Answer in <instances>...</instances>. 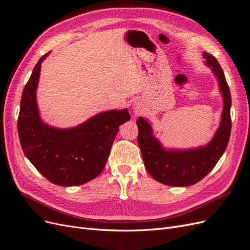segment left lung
Masks as SVG:
<instances>
[{"mask_svg": "<svg viewBox=\"0 0 250 250\" xmlns=\"http://www.w3.org/2000/svg\"><path fill=\"white\" fill-rule=\"evenodd\" d=\"M203 56L207 63L213 67L224 100L220 127L208 145L186 151H166L152 137V130L147 121L143 118L137 121L138 144L144 164L150 175L164 185L188 187L197 184L213 170L228 147L231 130L229 87L217 59L209 53H204Z\"/></svg>", "mask_w": 250, "mask_h": 250, "instance_id": "left-lung-1", "label": "left lung"}]
</instances>
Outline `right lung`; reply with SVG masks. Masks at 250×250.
I'll return each mask as SVG.
<instances>
[{
	"label": "right lung",
	"mask_w": 250,
	"mask_h": 250,
	"mask_svg": "<svg viewBox=\"0 0 250 250\" xmlns=\"http://www.w3.org/2000/svg\"><path fill=\"white\" fill-rule=\"evenodd\" d=\"M41 57L21 95L18 130L22 151L52 184L79 186L94 179L105 167L120 125L130 120L127 109L99 113L71 129H56L42 122L36 105Z\"/></svg>",
	"instance_id": "obj_1"
}]
</instances>
